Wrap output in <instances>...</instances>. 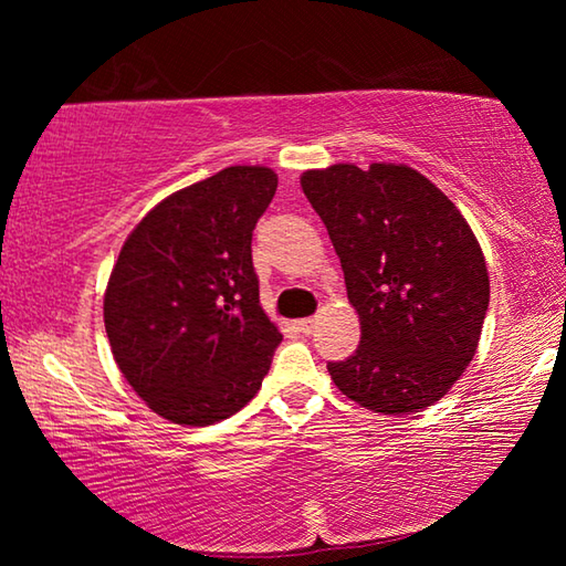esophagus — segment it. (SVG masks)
Wrapping results in <instances>:
<instances>
[{"mask_svg":"<svg viewBox=\"0 0 566 566\" xmlns=\"http://www.w3.org/2000/svg\"><path fill=\"white\" fill-rule=\"evenodd\" d=\"M294 327H296V332H302V334H312L314 332V327H317V319H296L294 322Z\"/></svg>","mask_w":566,"mask_h":566,"instance_id":"obj_1","label":"esophagus"}]
</instances>
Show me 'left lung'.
<instances>
[{
  "label": "left lung",
  "mask_w": 566,
  "mask_h": 566,
  "mask_svg": "<svg viewBox=\"0 0 566 566\" xmlns=\"http://www.w3.org/2000/svg\"><path fill=\"white\" fill-rule=\"evenodd\" d=\"M300 181L361 324L357 352L327 364L334 385L381 415L432 407L472 361L490 306L472 227L407 165H332L306 169Z\"/></svg>",
  "instance_id": "left-lung-1"
}]
</instances>
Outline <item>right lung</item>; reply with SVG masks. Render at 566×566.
I'll return each instance as SVG.
<instances>
[{"label":"right lung","mask_w":566,"mask_h":566,"mask_svg":"<svg viewBox=\"0 0 566 566\" xmlns=\"http://www.w3.org/2000/svg\"><path fill=\"white\" fill-rule=\"evenodd\" d=\"M270 167H227L169 195L132 229L104 292L114 361L151 411L207 427L262 387L282 334L260 306L252 232Z\"/></svg>","instance_id":"add662e5"}]
</instances>
